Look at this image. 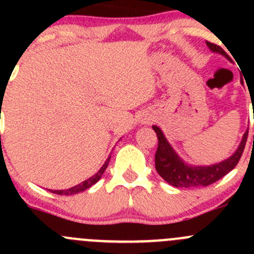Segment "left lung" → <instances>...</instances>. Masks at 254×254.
<instances>
[{
  "instance_id": "obj_1",
  "label": "left lung",
  "mask_w": 254,
  "mask_h": 254,
  "mask_svg": "<svg viewBox=\"0 0 254 254\" xmlns=\"http://www.w3.org/2000/svg\"><path fill=\"white\" fill-rule=\"evenodd\" d=\"M212 53L221 54L222 56L231 61L230 56L221 47L212 43L206 42ZM153 130L157 134L158 147L155 155V166L157 173L165 179L171 186L177 188H199V187H207L210 184L215 183L226 176L230 171L234 170L242 156L245 150L246 141H247L248 130L245 132L242 137V141L238 145L237 150L232 156L224 160L222 162L215 163L211 166H191L184 162L181 157L176 153L172 146L167 141V139L163 135L162 130L158 127L153 125ZM254 139V136H253Z\"/></svg>"
}]
</instances>
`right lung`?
Segmentation results:
<instances>
[{"instance_id":"add662e5","label":"right lung","mask_w":254,"mask_h":254,"mask_svg":"<svg viewBox=\"0 0 254 254\" xmlns=\"http://www.w3.org/2000/svg\"><path fill=\"white\" fill-rule=\"evenodd\" d=\"M109 161H111V156H109L108 158H107V161L104 162V165L102 166L101 170L98 171V172L96 173L94 176L89 177L88 179H86V181H83L82 183L77 184V186L72 187V188H68V189H65V190H50L51 193H55V194H59V195H73V194H77V193H81V191L86 190V189L91 188L93 184H96L97 182L101 179V177L103 176L104 171H106V168L108 167V163Z\"/></svg>"}]
</instances>
